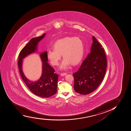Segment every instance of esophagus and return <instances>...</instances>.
<instances>
[{
	"label": "esophagus",
	"instance_id": "esophagus-1",
	"mask_svg": "<svg viewBox=\"0 0 131 131\" xmlns=\"http://www.w3.org/2000/svg\"><path fill=\"white\" fill-rule=\"evenodd\" d=\"M66 74H67V73H61L60 75H61V76H64V75H66Z\"/></svg>",
	"mask_w": 131,
	"mask_h": 131
}]
</instances>
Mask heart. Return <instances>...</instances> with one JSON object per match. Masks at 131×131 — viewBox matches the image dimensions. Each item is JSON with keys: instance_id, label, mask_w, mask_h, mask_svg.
Returning <instances> with one entry per match:
<instances>
[{"instance_id": "b5f03b06", "label": "heart", "mask_w": 131, "mask_h": 131, "mask_svg": "<svg viewBox=\"0 0 131 131\" xmlns=\"http://www.w3.org/2000/svg\"><path fill=\"white\" fill-rule=\"evenodd\" d=\"M53 49L48 50L47 57L51 63L58 66L61 58H64L60 69H66L70 63L76 65L80 61L84 55V46L82 40L79 37H66L56 41Z\"/></svg>"}]
</instances>
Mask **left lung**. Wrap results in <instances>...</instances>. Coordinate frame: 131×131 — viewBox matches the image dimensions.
Wrapping results in <instances>:
<instances>
[{
    "mask_svg": "<svg viewBox=\"0 0 131 131\" xmlns=\"http://www.w3.org/2000/svg\"><path fill=\"white\" fill-rule=\"evenodd\" d=\"M91 52L83 61L78 71L73 73L75 91L87 94L97 89L104 79L107 59L104 49L93 36Z\"/></svg>",
    "mask_w": 131,
    "mask_h": 131,
    "instance_id": "8db88e82",
    "label": "left lung"
}]
</instances>
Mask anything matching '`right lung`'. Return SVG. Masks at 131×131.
<instances>
[{"mask_svg":"<svg viewBox=\"0 0 131 131\" xmlns=\"http://www.w3.org/2000/svg\"><path fill=\"white\" fill-rule=\"evenodd\" d=\"M45 34L40 37L31 39L28 43L22 49L19 53L18 67L20 76L26 86L31 92L39 97L47 98L55 94L57 92L58 77L59 75L54 73V70L47 62V52L40 54L42 61V73L38 81H30L25 77L22 69L23 59L37 50L38 42L44 38Z\"/></svg>","mask_w":131,"mask_h":131,"instance_id":"add662e5","label":"right lung"}]
</instances>
